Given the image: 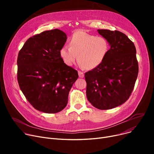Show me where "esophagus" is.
Returning <instances> with one entry per match:
<instances>
[{
  "label": "esophagus",
  "mask_w": 154,
  "mask_h": 154,
  "mask_svg": "<svg viewBox=\"0 0 154 154\" xmlns=\"http://www.w3.org/2000/svg\"><path fill=\"white\" fill-rule=\"evenodd\" d=\"M78 74H79V77H80V78H83V77H84V73H83V72H82L79 71V72H78Z\"/></svg>",
  "instance_id": "1"
}]
</instances>
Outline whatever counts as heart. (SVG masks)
<instances>
[{"mask_svg":"<svg viewBox=\"0 0 154 154\" xmlns=\"http://www.w3.org/2000/svg\"><path fill=\"white\" fill-rule=\"evenodd\" d=\"M109 50L106 38L95 36L82 30L75 32L69 39V46L63 45L60 55L67 66H71L77 60L87 70L95 69L104 60Z\"/></svg>","mask_w":154,"mask_h":154,"instance_id":"obj_1","label":"heart"}]
</instances>
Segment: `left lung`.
I'll use <instances>...</instances> for the list:
<instances>
[{
	"label": "left lung",
	"instance_id": "1",
	"mask_svg": "<svg viewBox=\"0 0 154 154\" xmlns=\"http://www.w3.org/2000/svg\"><path fill=\"white\" fill-rule=\"evenodd\" d=\"M110 46L99 66L85 74L88 100L95 108L107 110L124 103L130 97L138 75L134 43L118 30L98 29Z\"/></svg>",
	"mask_w": 154,
	"mask_h": 154
}]
</instances>
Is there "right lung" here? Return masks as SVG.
<instances>
[{
  "mask_svg": "<svg viewBox=\"0 0 154 154\" xmlns=\"http://www.w3.org/2000/svg\"><path fill=\"white\" fill-rule=\"evenodd\" d=\"M67 35L55 29L29 38L17 57V80L23 95L35 109L47 114L63 110L79 75L65 63L60 50Z\"/></svg>",
  "mask_w": 154,
  "mask_h": 154,
  "instance_id": "obj_1",
  "label": "right lung"
}]
</instances>
